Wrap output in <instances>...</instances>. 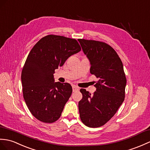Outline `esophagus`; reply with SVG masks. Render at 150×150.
Returning a JSON list of instances; mask_svg holds the SVG:
<instances>
[{"label":"esophagus","mask_w":150,"mask_h":150,"mask_svg":"<svg viewBox=\"0 0 150 150\" xmlns=\"http://www.w3.org/2000/svg\"><path fill=\"white\" fill-rule=\"evenodd\" d=\"M78 91H79V88L77 86H73V92H76Z\"/></svg>","instance_id":"esophagus-1"}]
</instances>
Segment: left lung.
<instances>
[{"mask_svg": "<svg viewBox=\"0 0 150 150\" xmlns=\"http://www.w3.org/2000/svg\"><path fill=\"white\" fill-rule=\"evenodd\" d=\"M91 64L90 73L98 78L93 95L81 89L79 102L80 117L87 127L105 125L116 113L125 100L127 79L122 61L114 48L99 41L79 39Z\"/></svg>", "mask_w": 150, "mask_h": 150, "instance_id": "1", "label": "left lung"}]
</instances>
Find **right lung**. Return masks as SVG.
I'll return each mask as SVG.
<instances>
[{
    "instance_id": "add662e5",
    "label": "right lung",
    "mask_w": 150,
    "mask_h": 150,
    "mask_svg": "<svg viewBox=\"0 0 150 150\" xmlns=\"http://www.w3.org/2000/svg\"><path fill=\"white\" fill-rule=\"evenodd\" d=\"M81 50L77 41L50 34L41 38L27 57L21 80L26 105L43 123L56 121L72 93L68 83L54 82L55 69Z\"/></svg>"
}]
</instances>
